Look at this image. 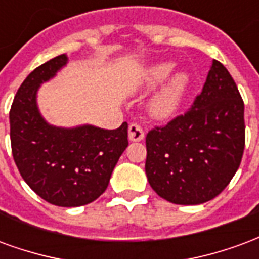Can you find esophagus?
I'll return each instance as SVG.
<instances>
[{"instance_id": "obj_1", "label": "esophagus", "mask_w": 259, "mask_h": 259, "mask_svg": "<svg viewBox=\"0 0 259 259\" xmlns=\"http://www.w3.org/2000/svg\"><path fill=\"white\" fill-rule=\"evenodd\" d=\"M129 139L130 141H141L144 139V129L140 124L132 123L129 126Z\"/></svg>"}]
</instances>
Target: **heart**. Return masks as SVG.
<instances>
[{"label": "heart", "mask_w": 259, "mask_h": 259, "mask_svg": "<svg viewBox=\"0 0 259 259\" xmlns=\"http://www.w3.org/2000/svg\"><path fill=\"white\" fill-rule=\"evenodd\" d=\"M174 62H159L148 69L147 81L150 85H157L168 79L174 72ZM190 89V76L186 72L175 73L168 83L159 90L157 96L151 101V111L158 118H169L172 116L180 105L185 101L187 91Z\"/></svg>", "instance_id": "obj_1"}]
</instances>
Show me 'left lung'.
<instances>
[{
	"instance_id": "obj_1",
	"label": "left lung",
	"mask_w": 259,
	"mask_h": 259,
	"mask_svg": "<svg viewBox=\"0 0 259 259\" xmlns=\"http://www.w3.org/2000/svg\"><path fill=\"white\" fill-rule=\"evenodd\" d=\"M244 144V102L228 69L213 61L189 111L147 133L148 183L174 204L206 202L230 183Z\"/></svg>"
}]
</instances>
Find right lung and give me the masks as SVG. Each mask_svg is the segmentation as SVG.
I'll return each mask as SVG.
<instances>
[{"label": "right lung", "mask_w": 259, "mask_h": 259, "mask_svg": "<svg viewBox=\"0 0 259 259\" xmlns=\"http://www.w3.org/2000/svg\"><path fill=\"white\" fill-rule=\"evenodd\" d=\"M66 62L65 54L50 59L20 84L9 111L11 147L20 176L37 195L53 205L80 206L107 190L129 144L127 123L115 130L48 124L37 108V90Z\"/></svg>", "instance_id": "right-lung-1"}]
</instances>
